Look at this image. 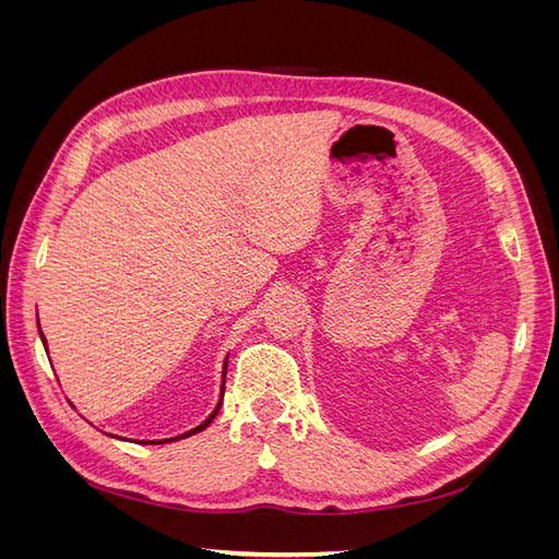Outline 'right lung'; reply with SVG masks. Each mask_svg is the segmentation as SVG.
<instances>
[{
  "instance_id": "1",
  "label": "right lung",
  "mask_w": 559,
  "mask_h": 559,
  "mask_svg": "<svg viewBox=\"0 0 559 559\" xmlns=\"http://www.w3.org/2000/svg\"><path fill=\"white\" fill-rule=\"evenodd\" d=\"M37 326H39V317H37ZM39 335H41V343L46 345V337H44V333H41V329H39ZM48 349V347H46ZM226 366H228V361L224 364V380H222V399H224V384H226ZM222 399H218V403H216V408L212 411V415L202 421V425H198L195 429H191V431H186V433H181V436H175V438H165V441H146V443H170V441H181V438H186V436H193V433H198V431H202V429H207L210 427V421L216 417V413H218V408H222ZM144 443V441H142Z\"/></svg>"
}]
</instances>
